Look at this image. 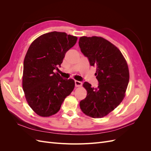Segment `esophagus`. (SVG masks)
<instances>
[{
    "instance_id": "esophagus-1",
    "label": "esophagus",
    "mask_w": 151,
    "mask_h": 151,
    "mask_svg": "<svg viewBox=\"0 0 151 151\" xmlns=\"http://www.w3.org/2000/svg\"><path fill=\"white\" fill-rule=\"evenodd\" d=\"M75 85H76V87H81L82 85H83V83L81 81H75Z\"/></svg>"
}]
</instances>
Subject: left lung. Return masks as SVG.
<instances>
[{"mask_svg":"<svg viewBox=\"0 0 151 151\" xmlns=\"http://www.w3.org/2000/svg\"><path fill=\"white\" fill-rule=\"evenodd\" d=\"M79 45L91 66L96 67V88L85 82L87 96L80 102L86 115L102 118L114 110L125 97L129 82V70L122 53L115 45L102 37L82 36Z\"/></svg>","mask_w":151,"mask_h":151,"instance_id":"1","label":"left lung"}]
</instances>
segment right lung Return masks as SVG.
<instances>
[{"mask_svg": "<svg viewBox=\"0 0 151 151\" xmlns=\"http://www.w3.org/2000/svg\"><path fill=\"white\" fill-rule=\"evenodd\" d=\"M76 36L53 31L39 36L29 47L24 60L22 88L26 101L37 115L47 117L57 113L75 86L74 81L58 73Z\"/></svg>", "mask_w": 151, "mask_h": 151, "instance_id": "obj_1", "label": "right lung"}]
</instances>
